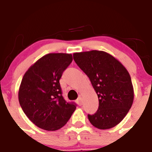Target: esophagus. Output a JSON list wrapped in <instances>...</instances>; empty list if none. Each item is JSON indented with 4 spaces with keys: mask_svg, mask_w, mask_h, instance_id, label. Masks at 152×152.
Here are the masks:
<instances>
[{
    "mask_svg": "<svg viewBox=\"0 0 152 152\" xmlns=\"http://www.w3.org/2000/svg\"><path fill=\"white\" fill-rule=\"evenodd\" d=\"M76 102H77V104L79 105H82V98L81 97H79V98H77V100H76Z\"/></svg>",
    "mask_w": 152,
    "mask_h": 152,
    "instance_id": "esophagus-1",
    "label": "esophagus"
}]
</instances>
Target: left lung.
<instances>
[{
	"label": "left lung",
	"instance_id": "left-lung-1",
	"mask_svg": "<svg viewBox=\"0 0 152 152\" xmlns=\"http://www.w3.org/2000/svg\"><path fill=\"white\" fill-rule=\"evenodd\" d=\"M73 59L89 78L99 106L88 118L93 126L107 129L120 124L132 107L133 86L129 73L118 60L102 50L74 53Z\"/></svg>",
	"mask_w": 152,
	"mask_h": 152
}]
</instances>
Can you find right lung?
I'll return each mask as SVG.
<instances>
[{"label":"right lung","instance_id":"1","mask_svg":"<svg viewBox=\"0 0 152 152\" xmlns=\"http://www.w3.org/2000/svg\"><path fill=\"white\" fill-rule=\"evenodd\" d=\"M72 61L71 54H48L23 76L18 94L20 104L27 117L41 129H61L76 110V104L66 102L62 96L59 83Z\"/></svg>","mask_w":152,"mask_h":152}]
</instances>
